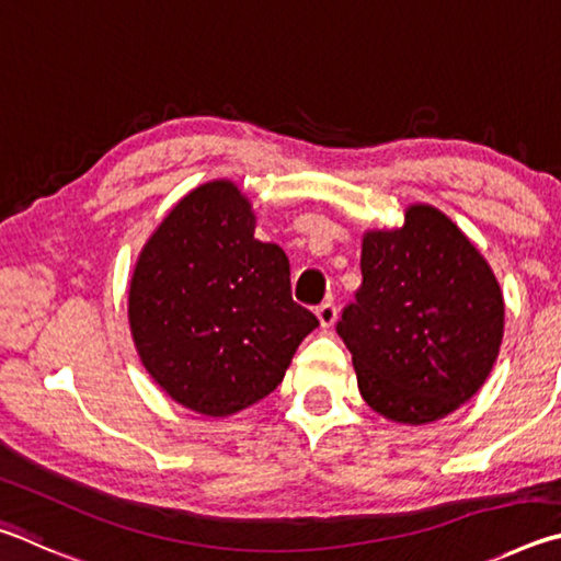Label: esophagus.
<instances>
[{
  "instance_id": "1",
  "label": "esophagus",
  "mask_w": 561,
  "mask_h": 561,
  "mask_svg": "<svg viewBox=\"0 0 561 561\" xmlns=\"http://www.w3.org/2000/svg\"><path fill=\"white\" fill-rule=\"evenodd\" d=\"M316 312H318V320H320L322 328H330L332 322L337 320V306H335V302H332V300L320 302Z\"/></svg>"
}]
</instances>
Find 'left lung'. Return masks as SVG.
Segmentation results:
<instances>
[{
    "label": "left lung",
    "mask_w": 561,
    "mask_h": 561,
    "mask_svg": "<svg viewBox=\"0 0 561 561\" xmlns=\"http://www.w3.org/2000/svg\"><path fill=\"white\" fill-rule=\"evenodd\" d=\"M505 306L493 271L466 233L416 204L394 231L362 241V286L337 335L367 404L401 424L444 419L493 369Z\"/></svg>",
    "instance_id": "obj_1"
}]
</instances>
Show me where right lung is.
Listing matches in <instances>:
<instances>
[{"label":"right lung","mask_w":561,"mask_h":561,"mask_svg":"<svg viewBox=\"0 0 561 561\" xmlns=\"http://www.w3.org/2000/svg\"><path fill=\"white\" fill-rule=\"evenodd\" d=\"M253 229L245 196L209 182L167 214L133 273L137 355L167 394L206 416L268 397L320 325L290 296L286 251Z\"/></svg>","instance_id":"obj_1"}]
</instances>
